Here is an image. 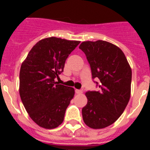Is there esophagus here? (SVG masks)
Instances as JSON below:
<instances>
[{
    "instance_id": "34e87169",
    "label": "esophagus",
    "mask_w": 150,
    "mask_h": 150,
    "mask_svg": "<svg viewBox=\"0 0 150 150\" xmlns=\"http://www.w3.org/2000/svg\"><path fill=\"white\" fill-rule=\"evenodd\" d=\"M75 93L77 94H81L82 93V89H75Z\"/></svg>"
}]
</instances>
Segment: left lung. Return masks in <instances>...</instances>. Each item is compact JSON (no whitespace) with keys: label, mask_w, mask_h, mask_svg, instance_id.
Instances as JSON below:
<instances>
[{"label":"left lung","mask_w":150,"mask_h":150,"mask_svg":"<svg viewBox=\"0 0 150 150\" xmlns=\"http://www.w3.org/2000/svg\"><path fill=\"white\" fill-rule=\"evenodd\" d=\"M84 52L98 91L86 93L88 102L82 110L85 124L94 129L106 128L118 119L130 99L132 69L122 50L103 40L85 41Z\"/></svg>","instance_id":"left-lung-1"}]
</instances>
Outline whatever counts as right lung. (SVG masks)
<instances>
[{
	"instance_id": "obj_1",
	"label": "right lung",
	"mask_w": 150,
	"mask_h": 150,
	"mask_svg": "<svg viewBox=\"0 0 150 150\" xmlns=\"http://www.w3.org/2000/svg\"><path fill=\"white\" fill-rule=\"evenodd\" d=\"M79 43L57 37L43 39L22 64L20 97L29 117L42 128L52 129L63 122L75 89L54 79L63 72L66 59Z\"/></svg>"
}]
</instances>
